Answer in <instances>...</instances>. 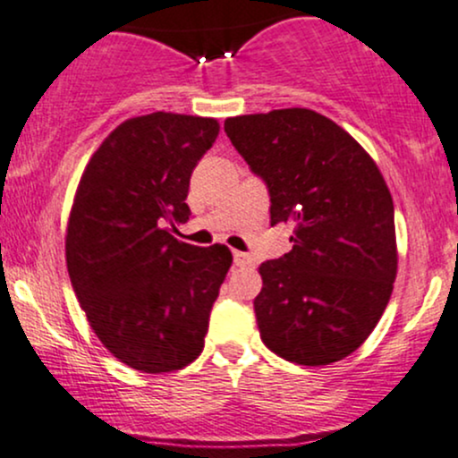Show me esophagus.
<instances>
[{
  "mask_svg": "<svg viewBox=\"0 0 458 458\" xmlns=\"http://www.w3.org/2000/svg\"><path fill=\"white\" fill-rule=\"evenodd\" d=\"M233 261H235V266H240V268H244V266L253 264V257L242 253V250H233Z\"/></svg>",
  "mask_w": 458,
  "mask_h": 458,
  "instance_id": "esophagus-1",
  "label": "esophagus"
}]
</instances>
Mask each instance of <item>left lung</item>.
<instances>
[{"mask_svg": "<svg viewBox=\"0 0 458 458\" xmlns=\"http://www.w3.org/2000/svg\"><path fill=\"white\" fill-rule=\"evenodd\" d=\"M225 131L270 192L290 253L259 266L261 342L285 361L328 366L357 351L392 296L394 201L377 162L331 118L285 107L231 116Z\"/></svg>", "mask_w": 458, "mask_h": 458, "instance_id": "left-lung-1", "label": "left lung"}]
</instances>
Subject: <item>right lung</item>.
I'll use <instances>...</instances> for the list:
<instances>
[{"label": "right lung", "mask_w": 458, "mask_h": 458, "mask_svg": "<svg viewBox=\"0 0 458 458\" xmlns=\"http://www.w3.org/2000/svg\"><path fill=\"white\" fill-rule=\"evenodd\" d=\"M216 118H127L92 153L66 223V268L99 342L147 374L203 351L209 311L231 268L225 244L182 242L190 177L214 145Z\"/></svg>", "instance_id": "1"}]
</instances>
